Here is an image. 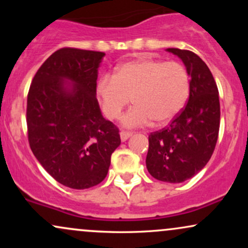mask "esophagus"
<instances>
[{
  "instance_id": "1",
  "label": "esophagus",
  "mask_w": 248,
  "mask_h": 248,
  "mask_svg": "<svg viewBox=\"0 0 248 248\" xmlns=\"http://www.w3.org/2000/svg\"><path fill=\"white\" fill-rule=\"evenodd\" d=\"M132 135H133V133H130V132H124V130H122V132H120L121 141H122V142L127 141L128 139H129Z\"/></svg>"
}]
</instances>
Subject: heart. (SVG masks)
<instances>
[{
  "mask_svg": "<svg viewBox=\"0 0 248 248\" xmlns=\"http://www.w3.org/2000/svg\"><path fill=\"white\" fill-rule=\"evenodd\" d=\"M190 76L177 62L141 58L116 67L112 77L99 79L95 93L109 120L121 115L129 99L134 106L122 116V126L136 128L164 124L186 107L190 95Z\"/></svg>",
  "mask_w": 248,
  "mask_h": 248,
  "instance_id": "1",
  "label": "heart"
}]
</instances>
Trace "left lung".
Instances as JSON below:
<instances>
[{"mask_svg": "<svg viewBox=\"0 0 248 248\" xmlns=\"http://www.w3.org/2000/svg\"><path fill=\"white\" fill-rule=\"evenodd\" d=\"M186 65L190 76L186 106L169 126L149 135L146 164L154 178L182 183L198 173L211 158L218 140L220 104L207 65L187 50L167 49Z\"/></svg>", "mask_w": 248, "mask_h": 248, "instance_id": "1", "label": "left lung"}]
</instances>
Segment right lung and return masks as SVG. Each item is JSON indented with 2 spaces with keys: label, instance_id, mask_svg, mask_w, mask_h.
Here are the masks:
<instances>
[{
  "label": "right lung",
  "instance_id": "add662e5",
  "mask_svg": "<svg viewBox=\"0 0 248 248\" xmlns=\"http://www.w3.org/2000/svg\"><path fill=\"white\" fill-rule=\"evenodd\" d=\"M105 53L57 50L33 77L28 94L30 148L62 186L82 190L101 183L120 146L119 129L101 114L98 70Z\"/></svg>",
  "mask_w": 248,
  "mask_h": 248
}]
</instances>
